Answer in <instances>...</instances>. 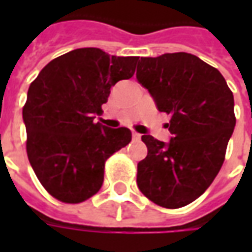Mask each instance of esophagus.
<instances>
[{
	"mask_svg": "<svg viewBox=\"0 0 252 252\" xmlns=\"http://www.w3.org/2000/svg\"><path fill=\"white\" fill-rule=\"evenodd\" d=\"M132 137H133V139H135V140H140V139H142V135H140V133H137V132H132Z\"/></svg>",
	"mask_w": 252,
	"mask_h": 252,
	"instance_id": "1",
	"label": "esophagus"
}]
</instances>
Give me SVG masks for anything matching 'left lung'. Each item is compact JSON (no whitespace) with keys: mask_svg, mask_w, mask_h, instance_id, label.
Segmentation results:
<instances>
[{"mask_svg":"<svg viewBox=\"0 0 252 252\" xmlns=\"http://www.w3.org/2000/svg\"><path fill=\"white\" fill-rule=\"evenodd\" d=\"M136 78L171 116L169 143L142 136L148 153L137 163V186L157 205L185 206L221 169L236 124L233 94L221 72L188 52L140 58Z\"/></svg>","mask_w":252,"mask_h":252,"instance_id":"obj_1","label":"left lung"}]
</instances>
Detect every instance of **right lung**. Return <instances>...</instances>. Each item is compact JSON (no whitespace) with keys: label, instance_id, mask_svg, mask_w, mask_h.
<instances>
[{"label":"right lung","instance_id":"1","mask_svg":"<svg viewBox=\"0 0 252 252\" xmlns=\"http://www.w3.org/2000/svg\"><path fill=\"white\" fill-rule=\"evenodd\" d=\"M139 57L78 48L55 58L31 83L23 120L37 180L57 200L78 204L102 186L106 159L131 142L126 126L94 123L110 88L135 74Z\"/></svg>","mask_w":252,"mask_h":252}]
</instances>
